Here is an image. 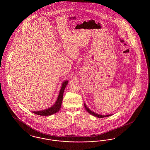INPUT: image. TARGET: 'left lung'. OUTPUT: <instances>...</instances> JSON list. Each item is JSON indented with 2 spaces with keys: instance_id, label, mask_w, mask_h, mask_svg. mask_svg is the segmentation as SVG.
Masks as SVG:
<instances>
[{
  "instance_id": "obj_1",
  "label": "left lung",
  "mask_w": 150,
  "mask_h": 150,
  "mask_svg": "<svg viewBox=\"0 0 150 150\" xmlns=\"http://www.w3.org/2000/svg\"><path fill=\"white\" fill-rule=\"evenodd\" d=\"M84 107L86 108V110L88 112V113H89L90 114L92 115L93 116H96V117H97L98 118H103V117H108V116H111V115H100L97 114L95 112H94L93 111H92L91 110H90L88 107H86V104H84Z\"/></svg>"
}]
</instances>
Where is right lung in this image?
Listing matches in <instances>:
<instances>
[{"mask_svg": "<svg viewBox=\"0 0 150 150\" xmlns=\"http://www.w3.org/2000/svg\"><path fill=\"white\" fill-rule=\"evenodd\" d=\"M67 84H68L67 81H65L62 83V86L60 92L59 93V96L57 98V101H56V103L52 107H50L48 109L44 110H42V111H33V112L35 114L41 115V116H49V115L54 114L57 112L59 110V109L61 108V106L62 105L64 92V89L66 88V86L67 85Z\"/></svg>", "mask_w": 150, "mask_h": 150, "instance_id": "obj_1", "label": "right lung"}]
</instances>
